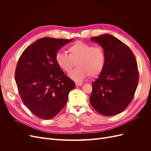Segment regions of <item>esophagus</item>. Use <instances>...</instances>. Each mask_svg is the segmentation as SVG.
Segmentation results:
<instances>
[{
	"mask_svg": "<svg viewBox=\"0 0 151 151\" xmlns=\"http://www.w3.org/2000/svg\"><path fill=\"white\" fill-rule=\"evenodd\" d=\"M82 85H83V83H76V86L77 87L81 86H82Z\"/></svg>",
	"mask_w": 151,
	"mask_h": 151,
	"instance_id": "1",
	"label": "esophagus"
}]
</instances>
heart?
<instances>
[{
	"label": "heart",
	"instance_id": "1",
	"mask_svg": "<svg viewBox=\"0 0 151 151\" xmlns=\"http://www.w3.org/2000/svg\"><path fill=\"white\" fill-rule=\"evenodd\" d=\"M68 55L58 52L55 61L58 67L66 73H70L77 62V68L72 72L69 77L76 81H82L89 76L96 77L101 74L106 57L103 48L81 41L76 42L67 49Z\"/></svg>",
	"mask_w": 151,
	"mask_h": 151
}]
</instances>
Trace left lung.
Returning <instances> with one entry per match:
<instances>
[{
  "instance_id": "obj_1",
  "label": "left lung",
  "mask_w": 151,
  "mask_h": 151,
  "mask_svg": "<svg viewBox=\"0 0 151 151\" xmlns=\"http://www.w3.org/2000/svg\"><path fill=\"white\" fill-rule=\"evenodd\" d=\"M91 40L103 48L106 63L92 83L90 103L101 115H116L124 111L134 98L139 81L135 57L129 47L111 35L91 37Z\"/></svg>"
}]
</instances>
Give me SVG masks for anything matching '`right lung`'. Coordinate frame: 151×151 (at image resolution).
<instances>
[{
  "mask_svg": "<svg viewBox=\"0 0 151 151\" xmlns=\"http://www.w3.org/2000/svg\"><path fill=\"white\" fill-rule=\"evenodd\" d=\"M72 40L39 39L24 50L17 62L15 81L22 101L43 120L51 119L61 111L76 86L55 61L59 49Z\"/></svg>",
  "mask_w": 151,
  "mask_h": 151,
  "instance_id": "1",
  "label": "right lung"
}]
</instances>
